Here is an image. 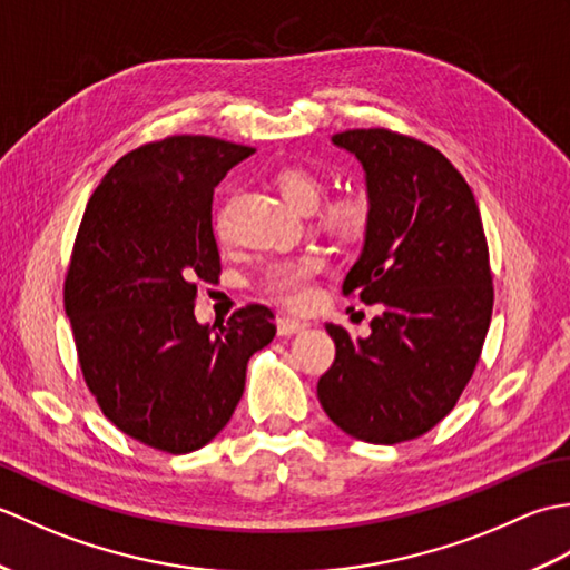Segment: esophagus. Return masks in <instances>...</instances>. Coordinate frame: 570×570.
<instances>
[{
    "label": "esophagus",
    "instance_id": "obj_1",
    "mask_svg": "<svg viewBox=\"0 0 570 570\" xmlns=\"http://www.w3.org/2000/svg\"><path fill=\"white\" fill-rule=\"evenodd\" d=\"M306 328H308V323H306V321L288 318V316L278 318V323H276V331H278V335H284V337H288V335H296V333H304Z\"/></svg>",
    "mask_w": 570,
    "mask_h": 570
}]
</instances>
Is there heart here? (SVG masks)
Segmentation results:
<instances>
[{
    "label": "heart",
    "mask_w": 570,
    "mask_h": 570,
    "mask_svg": "<svg viewBox=\"0 0 570 570\" xmlns=\"http://www.w3.org/2000/svg\"><path fill=\"white\" fill-rule=\"evenodd\" d=\"M274 186L278 196L284 198L288 208L298 213H308L316 208L321 198V178L313 176L306 168H282L274 176ZM367 223V205L360 196H341L325 203L321 210V225L335 235H357ZM217 235H223L220 223H217ZM318 272V259L301 257L274 264L266 274V294L282 301L286 306L306 304L311 296V278Z\"/></svg>",
    "instance_id": "1"
}]
</instances>
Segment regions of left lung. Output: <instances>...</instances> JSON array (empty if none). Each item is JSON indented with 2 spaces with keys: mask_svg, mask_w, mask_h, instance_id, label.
I'll return each instance as SVG.
<instances>
[{
  "mask_svg": "<svg viewBox=\"0 0 570 570\" xmlns=\"http://www.w3.org/2000/svg\"><path fill=\"white\" fill-rule=\"evenodd\" d=\"M365 171L367 223L343 294L377 304L367 337L325 325L335 362L325 414L357 441L394 445L433 429L463 394L492 316L475 196L441 151L386 129L331 137Z\"/></svg>",
  "mask_w": 570,
  "mask_h": 570,
  "instance_id": "left-lung-1",
  "label": "left lung"
}]
</instances>
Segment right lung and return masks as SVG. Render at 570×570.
I'll use <instances>...</instances> for the list:
<instances>
[{
    "instance_id": "right-lung-1",
    "label": "right lung",
    "mask_w": 570,
    "mask_h": 570,
    "mask_svg": "<svg viewBox=\"0 0 570 570\" xmlns=\"http://www.w3.org/2000/svg\"><path fill=\"white\" fill-rule=\"evenodd\" d=\"M252 147L168 137L122 156L85 208L66 276L82 377L119 431L166 453L220 433L247 362L276 335L264 306L196 321V282H217L213 193Z\"/></svg>"
}]
</instances>
